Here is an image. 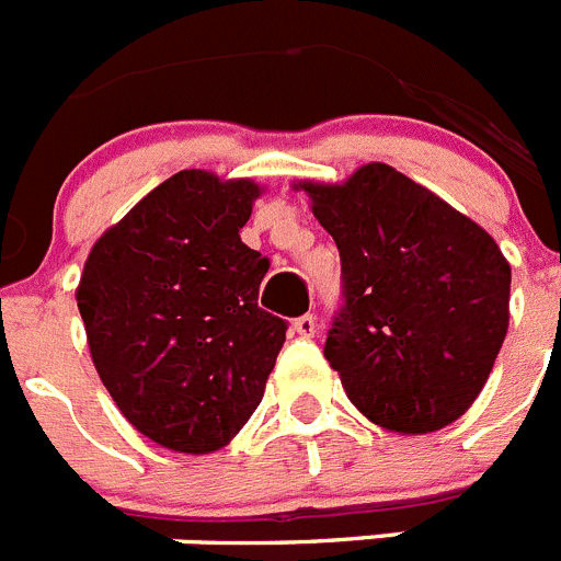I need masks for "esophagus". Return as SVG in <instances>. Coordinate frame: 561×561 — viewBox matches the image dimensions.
I'll return each mask as SVG.
<instances>
[{"label": "esophagus", "mask_w": 561, "mask_h": 561, "mask_svg": "<svg viewBox=\"0 0 561 561\" xmlns=\"http://www.w3.org/2000/svg\"><path fill=\"white\" fill-rule=\"evenodd\" d=\"M291 329H295L300 336H306V340H309V336L317 334V317L314 314H300L295 323H291Z\"/></svg>", "instance_id": "obj_1"}]
</instances>
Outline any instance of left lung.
Masks as SVG:
<instances>
[{"mask_svg":"<svg viewBox=\"0 0 561 561\" xmlns=\"http://www.w3.org/2000/svg\"><path fill=\"white\" fill-rule=\"evenodd\" d=\"M304 191L340 250L342 304L323 354L348 399L390 433L453 424L508 331L512 266L494 238L381 162Z\"/></svg>","mask_w":561,"mask_h":561,"instance_id":"left-lung-1","label":"left lung"}]
</instances>
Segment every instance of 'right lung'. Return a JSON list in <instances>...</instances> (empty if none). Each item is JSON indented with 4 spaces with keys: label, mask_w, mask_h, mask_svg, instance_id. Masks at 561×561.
I'll return each instance as SVG.
<instances>
[{
    "label": "right lung",
    "mask_w": 561,
    "mask_h": 561,
    "mask_svg": "<svg viewBox=\"0 0 561 561\" xmlns=\"http://www.w3.org/2000/svg\"><path fill=\"white\" fill-rule=\"evenodd\" d=\"M257 185L180 171L92 247L78 311L98 376L146 438L213 453L244 427L289 323L257 306L270 257L241 241Z\"/></svg>",
    "instance_id": "add662e5"
}]
</instances>
